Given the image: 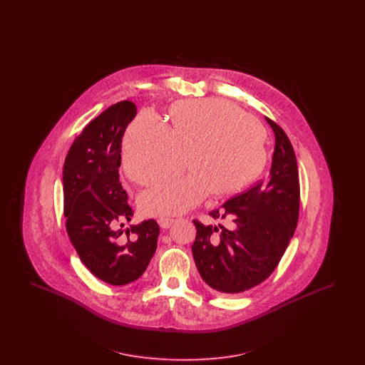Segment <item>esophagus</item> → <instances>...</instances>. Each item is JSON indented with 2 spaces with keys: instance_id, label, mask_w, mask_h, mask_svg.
Instances as JSON below:
<instances>
[{
  "instance_id": "esophagus-1",
  "label": "esophagus",
  "mask_w": 365,
  "mask_h": 365,
  "mask_svg": "<svg viewBox=\"0 0 365 365\" xmlns=\"http://www.w3.org/2000/svg\"><path fill=\"white\" fill-rule=\"evenodd\" d=\"M173 223H174V219H171V217H160L158 219V225L161 228H170L173 226Z\"/></svg>"
}]
</instances>
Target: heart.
<instances>
[{
    "label": "heart",
    "instance_id": "heart-1",
    "mask_svg": "<svg viewBox=\"0 0 365 365\" xmlns=\"http://www.w3.org/2000/svg\"><path fill=\"white\" fill-rule=\"evenodd\" d=\"M167 125L150 110L130 123L123 139V168L138 185H152L180 167L190 174L142 192L146 216L179 215L200 204L210 191L226 197L242 190L260 175L267 148L260 123L237 105L219 98L178 101Z\"/></svg>",
    "mask_w": 365,
    "mask_h": 365
}]
</instances>
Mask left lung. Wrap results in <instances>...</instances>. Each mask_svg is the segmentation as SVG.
I'll use <instances>...</instances> for the list:
<instances>
[{
	"label": "left lung",
	"mask_w": 365,
	"mask_h": 365,
	"mask_svg": "<svg viewBox=\"0 0 365 365\" xmlns=\"http://www.w3.org/2000/svg\"><path fill=\"white\" fill-rule=\"evenodd\" d=\"M275 134L269 175L249 190L209 212L226 227L202 225L191 245L202 280L223 294L246 292L268 278L294 235L299 212V179L294 149L278 124L265 118Z\"/></svg>",
	"instance_id": "1"
}]
</instances>
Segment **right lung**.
Masks as SVG:
<instances>
[{
  "instance_id": "obj_1",
  "label": "right lung",
  "mask_w": 365,
  "mask_h": 365,
  "mask_svg": "<svg viewBox=\"0 0 365 365\" xmlns=\"http://www.w3.org/2000/svg\"><path fill=\"white\" fill-rule=\"evenodd\" d=\"M137 115L131 101L105 109L71 145L63 168L64 216L71 243L87 269L113 286L140 278L157 247L160 227L134 215L119 180L122 138Z\"/></svg>"
}]
</instances>
